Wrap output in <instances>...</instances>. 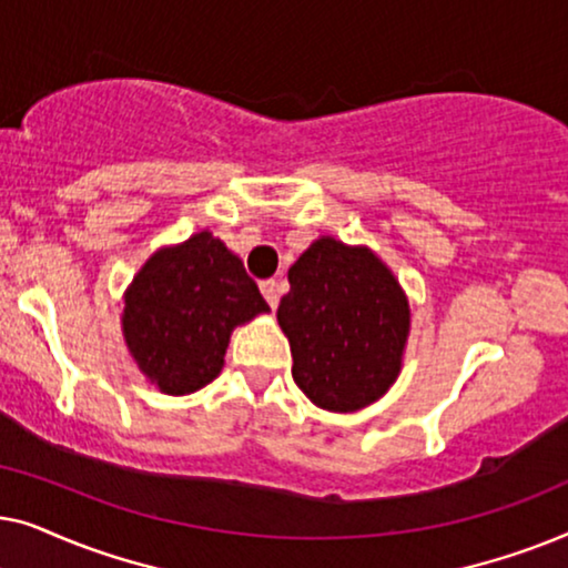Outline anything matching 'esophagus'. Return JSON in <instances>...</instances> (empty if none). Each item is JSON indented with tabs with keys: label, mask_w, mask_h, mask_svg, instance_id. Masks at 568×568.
I'll return each mask as SVG.
<instances>
[{
	"label": "esophagus",
	"mask_w": 568,
	"mask_h": 568,
	"mask_svg": "<svg viewBox=\"0 0 568 568\" xmlns=\"http://www.w3.org/2000/svg\"><path fill=\"white\" fill-rule=\"evenodd\" d=\"M261 292H263V297H266V302L271 307H276L278 305V282L276 278H266V282H261Z\"/></svg>",
	"instance_id": "obj_1"
}]
</instances>
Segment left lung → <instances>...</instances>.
I'll return each instance as SVG.
<instances>
[{
  "mask_svg": "<svg viewBox=\"0 0 568 568\" xmlns=\"http://www.w3.org/2000/svg\"><path fill=\"white\" fill-rule=\"evenodd\" d=\"M276 315L290 338L294 383L315 406L364 408L398 377L408 302L367 247L315 240L290 268Z\"/></svg>",
  "mask_w": 568,
  "mask_h": 568,
  "instance_id": "1",
  "label": "left lung"
}]
</instances>
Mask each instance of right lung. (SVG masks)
Returning <instances> with one entry per match:
<instances>
[{"label":"right lung","mask_w":568,"mask_h":568,"mask_svg":"<svg viewBox=\"0 0 568 568\" xmlns=\"http://www.w3.org/2000/svg\"><path fill=\"white\" fill-rule=\"evenodd\" d=\"M268 313L243 261L212 232L154 253L131 284L123 336L139 369L168 395L220 375L235 325Z\"/></svg>","instance_id":"add662e5"}]
</instances>
